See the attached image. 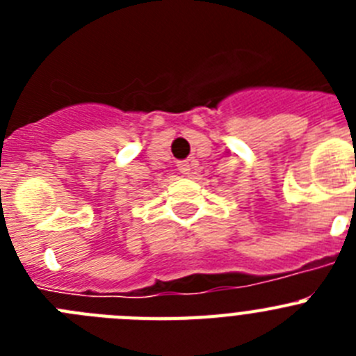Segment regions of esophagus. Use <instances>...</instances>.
I'll return each instance as SVG.
<instances>
[{"label": "esophagus", "mask_w": 356, "mask_h": 356, "mask_svg": "<svg viewBox=\"0 0 356 356\" xmlns=\"http://www.w3.org/2000/svg\"><path fill=\"white\" fill-rule=\"evenodd\" d=\"M191 169H193V165L188 163V160H181V162H178V171H180L181 175H188Z\"/></svg>", "instance_id": "1"}]
</instances>
